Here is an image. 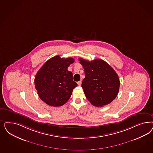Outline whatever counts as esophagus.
I'll use <instances>...</instances> for the list:
<instances>
[{"instance_id": "1", "label": "esophagus", "mask_w": 153, "mask_h": 153, "mask_svg": "<svg viewBox=\"0 0 153 153\" xmlns=\"http://www.w3.org/2000/svg\"><path fill=\"white\" fill-rule=\"evenodd\" d=\"M78 85H81V84H82V80H80L79 82H78Z\"/></svg>"}]
</instances>
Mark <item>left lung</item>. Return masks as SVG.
Listing matches in <instances>:
<instances>
[{
  "mask_svg": "<svg viewBox=\"0 0 153 153\" xmlns=\"http://www.w3.org/2000/svg\"><path fill=\"white\" fill-rule=\"evenodd\" d=\"M84 69L85 78L82 83L86 98L94 106L102 107L111 102L118 94V75L104 60L89 61L79 59Z\"/></svg>",
  "mask_w": 153,
  "mask_h": 153,
  "instance_id": "8db88e82",
  "label": "left lung"
}]
</instances>
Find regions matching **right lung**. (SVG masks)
Masks as SVG:
<instances>
[{
    "label": "right lung",
    "instance_id": "obj_1",
    "mask_svg": "<svg viewBox=\"0 0 153 153\" xmlns=\"http://www.w3.org/2000/svg\"><path fill=\"white\" fill-rule=\"evenodd\" d=\"M74 59L56 56L48 59L35 77V87L40 99L45 104L57 107L64 105L78 84L73 81V73L68 70Z\"/></svg>",
    "mask_w": 153,
    "mask_h": 153
}]
</instances>
